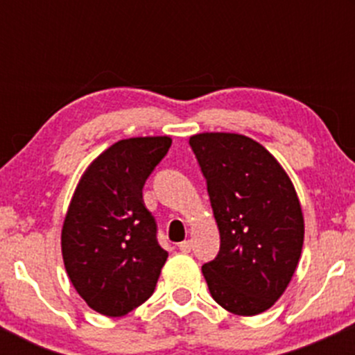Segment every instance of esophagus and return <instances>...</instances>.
<instances>
[{
    "label": "esophagus",
    "instance_id": "obj_1",
    "mask_svg": "<svg viewBox=\"0 0 355 355\" xmlns=\"http://www.w3.org/2000/svg\"><path fill=\"white\" fill-rule=\"evenodd\" d=\"M178 249H180L182 252H191V249H192V242H191V241H184V242H180V244H178Z\"/></svg>",
    "mask_w": 355,
    "mask_h": 355
}]
</instances>
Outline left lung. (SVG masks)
Segmentation results:
<instances>
[{"label": "left lung", "mask_w": 355, "mask_h": 355, "mask_svg": "<svg viewBox=\"0 0 355 355\" xmlns=\"http://www.w3.org/2000/svg\"><path fill=\"white\" fill-rule=\"evenodd\" d=\"M220 230V250L202 266L213 299L254 316L285 292L299 263L304 218L295 189L277 159L239 134L192 135Z\"/></svg>", "instance_id": "left-lung-1"}]
</instances>
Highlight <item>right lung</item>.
<instances>
[{"mask_svg":"<svg viewBox=\"0 0 355 355\" xmlns=\"http://www.w3.org/2000/svg\"><path fill=\"white\" fill-rule=\"evenodd\" d=\"M170 137L123 139L92 161L78 182L62 230L71 285L89 307L125 316L155 292L168 252L142 200Z\"/></svg>","mask_w":355,"mask_h":355,"instance_id":"1","label":"right lung"}]
</instances>
